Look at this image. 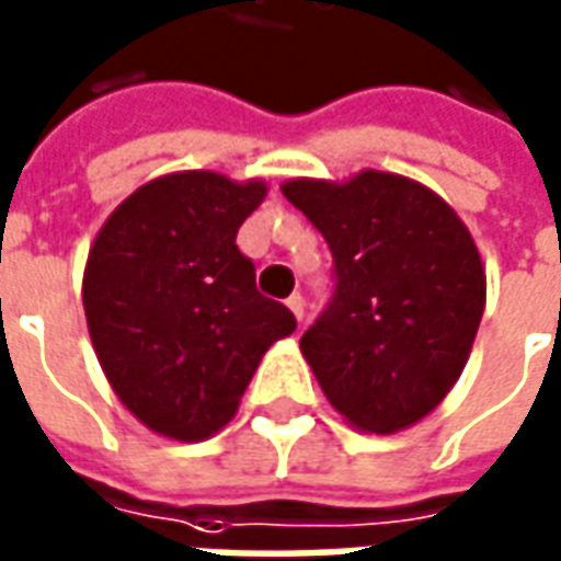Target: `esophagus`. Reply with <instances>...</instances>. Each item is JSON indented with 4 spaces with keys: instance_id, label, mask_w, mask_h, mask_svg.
<instances>
[{
    "instance_id": "1",
    "label": "esophagus",
    "mask_w": 561,
    "mask_h": 561,
    "mask_svg": "<svg viewBox=\"0 0 561 561\" xmlns=\"http://www.w3.org/2000/svg\"><path fill=\"white\" fill-rule=\"evenodd\" d=\"M285 304H288V310L297 316V322H304V316H307V300H304V295H300V291H295V295L288 297Z\"/></svg>"
}]
</instances>
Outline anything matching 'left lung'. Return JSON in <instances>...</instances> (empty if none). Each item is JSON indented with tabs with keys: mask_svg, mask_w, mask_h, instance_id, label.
Instances as JSON below:
<instances>
[{
	"mask_svg": "<svg viewBox=\"0 0 561 561\" xmlns=\"http://www.w3.org/2000/svg\"><path fill=\"white\" fill-rule=\"evenodd\" d=\"M282 193L334 257V291L300 337L304 359L362 433L405 430L455 387L482 322L470 230L433 190L387 171L288 181Z\"/></svg>",
	"mask_w": 561,
	"mask_h": 561,
	"instance_id": "obj_1",
	"label": "left lung"
}]
</instances>
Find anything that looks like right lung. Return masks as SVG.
Segmentation results:
<instances>
[{"instance_id":"add662e5","label":"right lung","mask_w":561,"mask_h":561,"mask_svg":"<svg viewBox=\"0 0 561 561\" xmlns=\"http://www.w3.org/2000/svg\"><path fill=\"white\" fill-rule=\"evenodd\" d=\"M261 181L165 174L135 190L89 251L82 304L110 387L140 424L181 442L230 421L257 362L297 329L236 245Z\"/></svg>"}]
</instances>
